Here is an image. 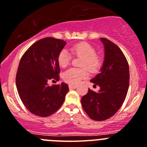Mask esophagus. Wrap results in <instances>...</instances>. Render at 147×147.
Returning a JSON list of instances; mask_svg holds the SVG:
<instances>
[{"label":"esophagus","instance_id":"obj_1","mask_svg":"<svg viewBox=\"0 0 147 147\" xmlns=\"http://www.w3.org/2000/svg\"><path fill=\"white\" fill-rule=\"evenodd\" d=\"M76 87H77V86H76V85H72V84H69V89H75Z\"/></svg>","mask_w":147,"mask_h":147}]
</instances>
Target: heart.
<instances>
[{"instance_id": "heart-1", "label": "heart", "mask_w": 147, "mask_h": 147, "mask_svg": "<svg viewBox=\"0 0 147 147\" xmlns=\"http://www.w3.org/2000/svg\"><path fill=\"white\" fill-rule=\"evenodd\" d=\"M74 55L83 57L81 66L86 68H71L66 70L63 74L64 81L70 84H78L82 79L86 78L89 75L88 69L91 72H96L101 66V60L96 55V49L86 42H81L72 47ZM72 56L66 49H63L58 53V63L61 67H66L69 64Z\"/></svg>"}]
</instances>
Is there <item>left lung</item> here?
<instances>
[{
	"label": "left lung",
	"mask_w": 147,
	"mask_h": 147,
	"mask_svg": "<svg viewBox=\"0 0 147 147\" xmlns=\"http://www.w3.org/2000/svg\"><path fill=\"white\" fill-rule=\"evenodd\" d=\"M104 46V63L100 73L91 82L100 86L98 92L89 89L81 98L84 111L94 121L111 118L123 104L129 84L127 58L119 47L109 40L100 38Z\"/></svg>",
	"instance_id": "8db88e82"
}]
</instances>
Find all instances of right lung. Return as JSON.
Here are the masks:
<instances>
[{"label":"right lung","instance_id":"add662e5","mask_svg":"<svg viewBox=\"0 0 147 147\" xmlns=\"http://www.w3.org/2000/svg\"><path fill=\"white\" fill-rule=\"evenodd\" d=\"M66 42L45 38L33 43L22 56L16 75L18 92L26 109L35 115L47 117L63 104L68 85H48V81H59L58 53Z\"/></svg>","mask_w":147,"mask_h":147}]
</instances>
